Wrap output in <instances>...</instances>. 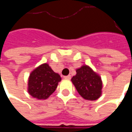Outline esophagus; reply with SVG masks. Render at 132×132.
<instances>
[{
  "label": "esophagus",
  "mask_w": 132,
  "mask_h": 132,
  "mask_svg": "<svg viewBox=\"0 0 132 132\" xmlns=\"http://www.w3.org/2000/svg\"><path fill=\"white\" fill-rule=\"evenodd\" d=\"M64 79H67V80H69V79H71V76L69 75V76H64Z\"/></svg>",
  "instance_id": "1"
}]
</instances>
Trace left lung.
<instances>
[{
  "label": "left lung",
  "mask_w": 132,
  "mask_h": 132,
  "mask_svg": "<svg viewBox=\"0 0 132 132\" xmlns=\"http://www.w3.org/2000/svg\"><path fill=\"white\" fill-rule=\"evenodd\" d=\"M71 81L78 93L84 99L95 100L102 94V82L99 75L88 66H82L76 70V75Z\"/></svg>",
  "instance_id": "left-lung-1"
}]
</instances>
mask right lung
Listing matches in <instances>:
<instances>
[{
  "label": "right lung",
  "instance_id": "1",
  "mask_svg": "<svg viewBox=\"0 0 132 132\" xmlns=\"http://www.w3.org/2000/svg\"><path fill=\"white\" fill-rule=\"evenodd\" d=\"M61 78L47 63H43L30 74L28 93L38 100L47 99L55 91Z\"/></svg>",
  "mask_w": 132,
  "mask_h": 132
}]
</instances>
